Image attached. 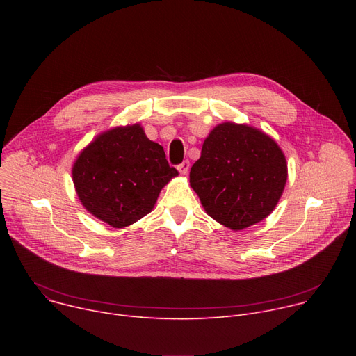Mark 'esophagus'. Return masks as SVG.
<instances>
[{
  "instance_id": "1",
  "label": "esophagus",
  "mask_w": 356,
  "mask_h": 356,
  "mask_svg": "<svg viewBox=\"0 0 356 356\" xmlns=\"http://www.w3.org/2000/svg\"><path fill=\"white\" fill-rule=\"evenodd\" d=\"M177 170L180 172V175H187L188 173V170H190V162L188 161H184L183 163H180L179 166H177Z\"/></svg>"
}]
</instances>
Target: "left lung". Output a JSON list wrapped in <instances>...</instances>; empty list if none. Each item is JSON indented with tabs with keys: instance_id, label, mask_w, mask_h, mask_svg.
<instances>
[{
	"instance_id": "obj_1",
	"label": "left lung",
	"mask_w": 356,
	"mask_h": 356,
	"mask_svg": "<svg viewBox=\"0 0 356 356\" xmlns=\"http://www.w3.org/2000/svg\"><path fill=\"white\" fill-rule=\"evenodd\" d=\"M287 181L280 146L246 124H218L191 166L190 186L204 211L232 231L265 220L277 206Z\"/></svg>"
}]
</instances>
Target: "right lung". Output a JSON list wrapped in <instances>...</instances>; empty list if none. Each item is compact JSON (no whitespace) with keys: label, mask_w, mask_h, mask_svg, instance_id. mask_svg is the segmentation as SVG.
<instances>
[{"label":"right lung","mask_w":356,"mask_h":356,"mask_svg":"<svg viewBox=\"0 0 356 356\" xmlns=\"http://www.w3.org/2000/svg\"><path fill=\"white\" fill-rule=\"evenodd\" d=\"M72 176L83 207L113 228H125L154 210L161 190L179 172L140 124L98 134L76 158Z\"/></svg>","instance_id":"right-lung-1"}]
</instances>
